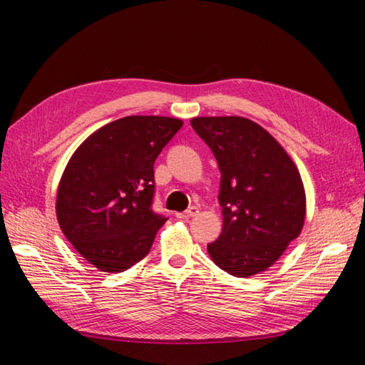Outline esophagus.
<instances>
[{
	"mask_svg": "<svg viewBox=\"0 0 365 365\" xmlns=\"http://www.w3.org/2000/svg\"><path fill=\"white\" fill-rule=\"evenodd\" d=\"M199 213V208L197 207H190L188 210H185V212H180V213H175V216L178 220H190V218H192V216H196Z\"/></svg>",
	"mask_w": 365,
	"mask_h": 365,
	"instance_id": "obj_1",
	"label": "esophagus"
}]
</instances>
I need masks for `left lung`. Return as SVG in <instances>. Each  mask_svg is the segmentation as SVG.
<instances>
[{
  "label": "left lung",
  "mask_w": 365,
  "mask_h": 365,
  "mask_svg": "<svg viewBox=\"0 0 365 365\" xmlns=\"http://www.w3.org/2000/svg\"><path fill=\"white\" fill-rule=\"evenodd\" d=\"M191 127L212 149L221 173L222 232L207 246L208 254L232 276L265 271L304 224L306 195L297 166L250 119L196 118Z\"/></svg>",
  "instance_id": "obj_1"
}]
</instances>
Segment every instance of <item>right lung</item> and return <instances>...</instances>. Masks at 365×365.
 I'll return each instance as SVG.
<instances>
[{"instance_id": "obj_1", "label": "right lung", "mask_w": 365, "mask_h": 365, "mask_svg": "<svg viewBox=\"0 0 365 365\" xmlns=\"http://www.w3.org/2000/svg\"><path fill=\"white\" fill-rule=\"evenodd\" d=\"M183 122L128 115L92 133L59 182L61 230L100 271L120 273L149 254L166 216L152 208L153 163Z\"/></svg>"}]
</instances>
